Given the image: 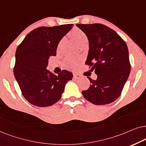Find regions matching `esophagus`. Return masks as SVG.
<instances>
[{"label":"esophagus","instance_id":"34e87169","mask_svg":"<svg viewBox=\"0 0 146 146\" xmlns=\"http://www.w3.org/2000/svg\"><path fill=\"white\" fill-rule=\"evenodd\" d=\"M81 77V75L77 74V73H74L73 74V78L74 79H79Z\"/></svg>","mask_w":146,"mask_h":146}]
</instances>
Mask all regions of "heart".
Here are the masks:
<instances>
[{"label": "heart", "mask_w": 146, "mask_h": 146, "mask_svg": "<svg viewBox=\"0 0 146 146\" xmlns=\"http://www.w3.org/2000/svg\"><path fill=\"white\" fill-rule=\"evenodd\" d=\"M70 36H71V38H73L75 40V42L78 44L79 46L88 42V38H87V35L81 29L77 28V27H75V28L72 29L71 32H70ZM63 41V39L60 40L57 46L58 49L60 48ZM80 62L81 59H75V58L72 57H67L64 60L63 63L64 65L67 68H68V69H75Z\"/></svg>", "instance_id": "1"}]
</instances>
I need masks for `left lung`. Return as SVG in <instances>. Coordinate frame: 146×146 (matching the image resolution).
<instances>
[{"instance_id": "8db88e82", "label": "left lung", "mask_w": 146, "mask_h": 146, "mask_svg": "<svg viewBox=\"0 0 146 146\" xmlns=\"http://www.w3.org/2000/svg\"><path fill=\"white\" fill-rule=\"evenodd\" d=\"M87 35L89 50L85 65L95 69L98 79L88 77L91 85L82 94L95 105H106L120 96L129 77L131 64L124 40L115 31L106 25L77 24Z\"/></svg>"}]
</instances>
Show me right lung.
<instances>
[{
	"instance_id": "add662e5",
	"label": "right lung",
	"mask_w": 146,
	"mask_h": 146,
	"mask_svg": "<svg viewBox=\"0 0 146 146\" xmlns=\"http://www.w3.org/2000/svg\"><path fill=\"white\" fill-rule=\"evenodd\" d=\"M73 24L40 27L31 31L18 46L13 71L26 100L37 107L55 104L73 75L62 70L58 75L46 69L48 60L55 56L58 44Z\"/></svg>"
}]
</instances>
